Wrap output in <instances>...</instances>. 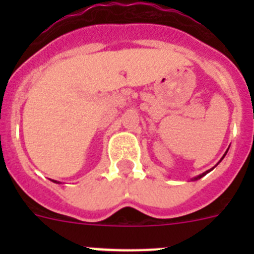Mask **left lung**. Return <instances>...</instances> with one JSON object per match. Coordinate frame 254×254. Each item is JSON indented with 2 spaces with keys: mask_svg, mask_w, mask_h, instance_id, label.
<instances>
[{
  "mask_svg": "<svg viewBox=\"0 0 254 254\" xmlns=\"http://www.w3.org/2000/svg\"><path fill=\"white\" fill-rule=\"evenodd\" d=\"M226 152H228V150H226ZM226 152H225V154H224V156H225V155H226ZM224 156H223V158H221V160H223V159H224ZM221 160H220V161H221ZM220 161H219V163H220ZM219 163H217V164H219ZM217 164H216V165H217ZM212 169H214V168H212ZM208 172H211V169L210 170H206V172L202 173V174H199V176H197V177H194V178H192V181H197V179L202 178V177L206 176V174H207Z\"/></svg>",
  "mask_w": 254,
  "mask_h": 254,
  "instance_id": "8db88e82",
  "label": "left lung"
}]
</instances>
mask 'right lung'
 <instances>
[{
    "label": "right lung",
    "instance_id": "1",
    "mask_svg": "<svg viewBox=\"0 0 254 254\" xmlns=\"http://www.w3.org/2000/svg\"><path fill=\"white\" fill-rule=\"evenodd\" d=\"M53 182H56V183H60V182H57V181H53Z\"/></svg>",
    "mask_w": 254,
    "mask_h": 254
}]
</instances>
